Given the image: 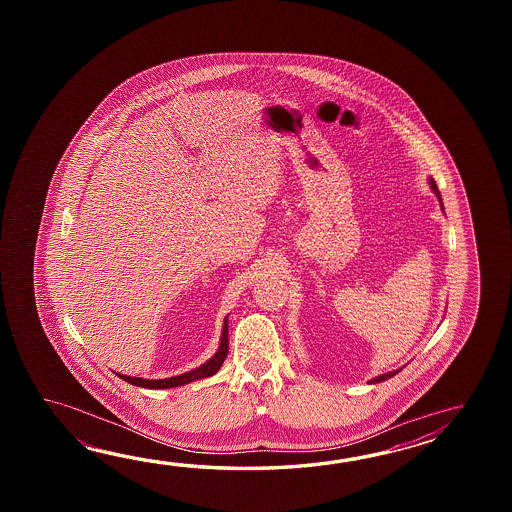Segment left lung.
<instances>
[{"instance_id": "obj_1", "label": "left lung", "mask_w": 512, "mask_h": 512, "mask_svg": "<svg viewBox=\"0 0 512 512\" xmlns=\"http://www.w3.org/2000/svg\"><path fill=\"white\" fill-rule=\"evenodd\" d=\"M430 186H432V190H434V194H435V196H437V199H439V201H441V194H439V190H437V185H435L434 179H430ZM401 370H403V368H401ZM401 370H395V371H390V373H384V375H381V377H375V379H373V381H371V382L386 381V379H390V377H393V375H397V373H399V371H401Z\"/></svg>"}]
</instances>
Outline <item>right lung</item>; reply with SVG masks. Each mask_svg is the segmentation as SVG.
<instances>
[{
    "instance_id": "add662e5",
    "label": "right lung",
    "mask_w": 512,
    "mask_h": 512,
    "mask_svg": "<svg viewBox=\"0 0 512 512\" xmlns=\"http://www.w3.org/2000/svg\"><path fill=\"white\" fill-rule=\"evenodd\" d=\"M227 353H229V322L225 318V326H223V335H221V342H219L218 353L208 362H205L203 366H199L197 370L188 371V373H183V375H175V377H170V379H159V381H148V379H141V377H128V375H120V373H117V375H119L120 379L130 382L133 386H141V388H150V390L175 388V386H183V384H188V382L212 377L221 368Z\"/></svg>"
}]
</instances>
